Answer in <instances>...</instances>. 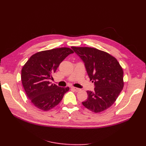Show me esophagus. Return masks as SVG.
Segmentation results:
<instances>
[{
  "label": "esophagus",
  "mask_w": 146,
  "mask_h": 146,
  "mask_svg": "<svg viewBox=\"0 0 146 146\" xmlns=\"http://www.w3.org/2000/svg\"><path fill=\"white\" fill-rule=\"evenodd\" d=\"M72 90H73L74 91H76V92H78V91H80L81 90L80 89H79V88H76V87H74V86H72L71 88Z\"/></svg>",
  "instance_id": "esophagus-1"
}]
</instances>
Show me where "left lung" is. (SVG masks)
Here are the masks:
<instances>
[{
	"instance_id": "obj_1",
	"label": "left lung",
	"mask_w": 146,
	"mask_h": 146,
	"mask_svg": "<svg viewBox=\"0 0 146 146\" xmlns=\"http://www.w3.org/2000/svg\"><path fill=\"white\" fill-rule=\"evenodd\" d=\"M72 48L85 62L90 80L94 82V91H87L84 107L94 113L108 109L115 102L123 88V71L115 57L96 48Z\"/></svg>"
}]
</instances>
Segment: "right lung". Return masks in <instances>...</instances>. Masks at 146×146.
Instances as JSON below:
<instances>
[{"instance_id":"right-lung-1","label":"right lung","mask_w":146,"mask_h":146,"mask_svg":"<svg viewBox=\"0 0 146 146\" xmlns=\"http://www.w3.org/2000/svg\"><path fill=\"white\" fill-rule=\"evenodd\" d=\"M74 51L69 47L38 52L30 56L21 70V80L27 98L43 111L54 108L69 87L61 88L49 82L60 64Z\"/></svg>"}]
</instances>
